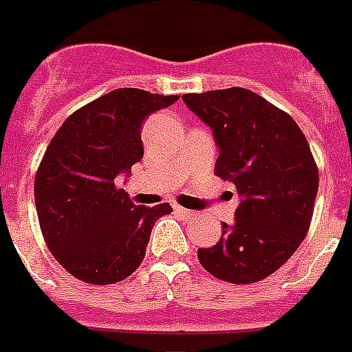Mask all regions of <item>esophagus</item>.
I'll list each match as a JSON object with an SVG mask.
<instances>
[{"label":"esophagus","instance_id":"obj_1","mask_svg":"<svg viewBox=\"0 0 352 352\" xmlns=\"http://www.w3.org/2000/svg\"><path fill=\"white\" fill-rule=\"evenodd\" d=\"M173 210H175V212L179 215H182V217H192V215H193L192 210L182 208V206H179V204H173Z\"/></svg>","mask_w":352,"mask_h":352}]
</instances>
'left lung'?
I'll return each instance as SVG.
<instances>
[{
	"label": "left lung",
	"instance_id": "left-lung-1",
	"mask_svg": "<svg viewBox=\"0 0 352 352\" xmlns=\"http://www.w3.org/2000/svg\"><path fill=\"white\" fill-rule=\"evenodd\" d=\"M212 129L219 157L215 175L239 195L232 225L197 257L230 283H254L287 263L305 239L318 193V168L305 135L290 115L243 87L184 95Z\"/></svg>",
	"mask_w": 352,
	"mask_h": 352
}]
</instances>
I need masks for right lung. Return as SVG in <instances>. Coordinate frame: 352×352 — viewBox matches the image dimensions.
I'll return each mask as SVG.
<instances>
[{
	"label": "right lung",
	"instance_id": "1",
	"mask_svg": "<svg viewBox=\"0 0 352 352\" xmlns=\"http://www.w3.org/2000/svg\"><path fill=\"white\" fill-rule=\"evenodd\" d=\"M177 100L115 89L74 111L47 146L34 179L36 212L49 250L74 278L111 285L142 263L155 221L170 214V203L137 206L117 179L142 160L146 117Z\"/></svg>",
	"mask_w": 352,
	"mask_h": 352
}]
</instances>
